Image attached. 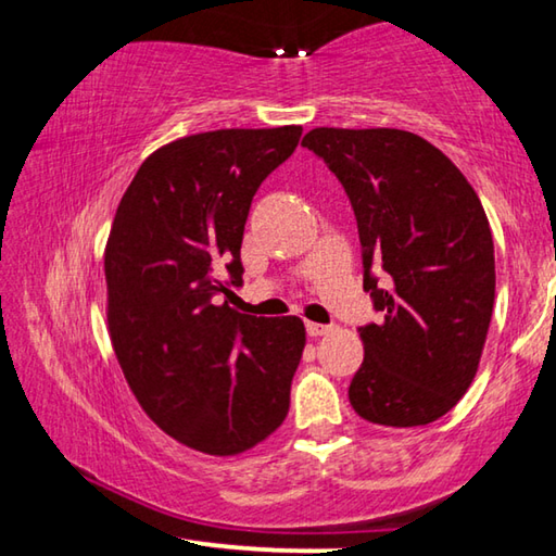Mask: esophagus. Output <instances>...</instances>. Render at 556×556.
<instances>
[{
	"instance_id": "esophagus-1",
	"label": "esophagus",
	"mask_w": 556,
	"mask_h": 556,
	"mask_svg": "<svg viewBox=\"0 0 556 556\" xmlns=\"http://www.w3.org/2000/svg\"><path fill=\"white\" fill-rule=\"evenodd\" d=\"M328 331H331V326H324V324H314V321H306V333L312 338H318V336H326Z\"/></svg>"
}]
</instances>
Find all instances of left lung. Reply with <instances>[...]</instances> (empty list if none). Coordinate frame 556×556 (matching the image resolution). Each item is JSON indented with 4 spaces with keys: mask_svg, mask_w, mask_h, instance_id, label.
I'll return each instance as SVG.
<instances>
[{
    "mask_svg": "<svg viewBox=\"0 0 556 556\" xmlns=\"http://www.w3.org/2000/svg\"><path fill=\"white\" fill-rule=\"evenodd\" d=\"M301 147L343 184L363 244V289L382 324L361 328L363 365L348 388L357 417L425 427L473 382L495 301L493 235L473 186L404 129L316 127ZM370 268L384 270L378 288Z\"/></svg>",
    "mask_w": 556,
    "mask_h": 556,
    "instance_id": "left-lung-1",
    "label": "left lung"
}]
</instances>
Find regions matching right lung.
<instances>
[{
	"instance_id": "right-lung-1",
	"label": "right lung",
	"mask_w": 556,
	"mask_h": 556,
	"mask_svg": "<svg viewBox=\"0 0 556 556\" xmlns=\"http://www.w3.org/2000/svg\"><path fill=\"white\" fill-rule=\"evenodd\" d=\"M301 127L215 129L144 159L105 244L108 328L147 417L208 456H238L281 427L306 345L296 316L238 314L252 195L287 162Z\"/></svg>"
}]
</instances>
